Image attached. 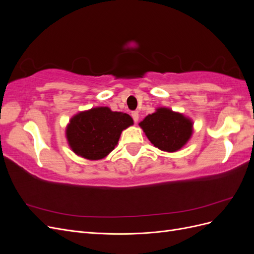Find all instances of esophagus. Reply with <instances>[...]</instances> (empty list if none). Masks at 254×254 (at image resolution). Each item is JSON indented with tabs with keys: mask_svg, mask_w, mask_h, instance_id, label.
I'll return each mask as SVG.
<instances>
[{
	"mask_svg": "<svg viewBox=\"0 0 254 254\" xmlns=\"http://www.w3.org/2000/svg\"><path fill=\"white\" fill-rule=\"evenodd\" d=\"M131 117H132V119H133V121L136 123L137 121H139V118H140V115H139V113H137L136 111H133L132 113H131Z\"/></svg>",
	"mask_w": 254,
	"mask_h": 254,
	"instance_id": "esophagus-1",
	"label": "esophagus"
}]
</instances>
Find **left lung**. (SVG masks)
Listing matches in <instances>:
<instances>
[{
	"label": "left lung",
	"instance_id": "1",
	"mask_svg": "<svg viewBox=\"0 0 254 254\" xmlns=\"http://www.w3.org/2000/svg\"><path fill=\"white\" fill-rule=\"evenodd\" d=\"M139 125L155 147L166 152H176L190 141L194 123L180 112L159 107Z\"/></svg>",
	"mask_w": 254,
	"mask_h": 254
}]
</instances>
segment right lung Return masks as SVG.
<instances>
[{"mask_svg":"<svg viewBox=\"0 0 254 254\" xmlns=\"http://www.w3.org/2000/svg\"><path fill=\"white\" fill-rule=\"evenodd\" d=\"M133 125V120L124 112L108 107H95L80 111L68 122L65 136L76 155L91 161L106 158L115 148L123 130Z\"/></svg>","mask_w":254,"mask_h":254,"instance_id":"obj_1","label":"right lung"}]
</instances>
